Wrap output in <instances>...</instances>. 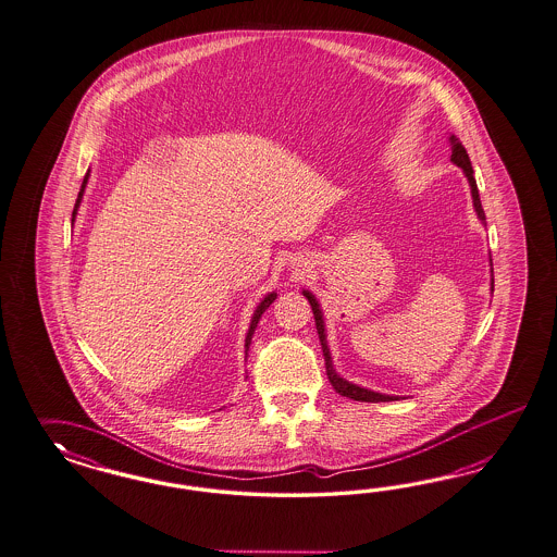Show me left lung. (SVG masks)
Here are the masks:
<instances>
[{"label":"left lung","mask_w":557,"mask_h":557,"mask_svg":"<svg viewBox=\"0 0 557 557\" xmlns=\"http://www.w3.org/2000/svg\"><path fill=\"white\" fill-rule=\"evenodd\" d=\"M449 145H451V161L456 163L457 168L463 169L470 187H472V200L473 208H475V214L478 219L482 220L486 224V214H484V208L480 202V191L475 186V177H473L472 161L468 157L466 147L459 143V138L456 135L449 136ZM492 261V259H490ZM492 292H494V275H492ZM304 296L306 300L312 306V312H314V322H317V331H319V338H321L322 355H324V366H326V375H329V382L333 384V388L337 389L341 396H347V398H354L359 403H392V400H398V396H388V394H380V392H371L368 388H361V386H355L351 382H347L345 377H341L335 368H333V359H331V351H329V345H326V331H324V317H322L321 304L314 298L312 292L304 289Z\"/></svg>","instance_id":"1"}]
</instances>
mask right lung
Here are the masks:
<instances>
[{"label":"right lung","instance_id":"right-lung-1","mask_svg":"<svg viewBox=\"0 0 557 557\" xmlns=\"http://www.w3.org/2000/svg\"><path fill=\"white\" fill-rule=\"evenodd\" d=\"M87 180H89V171L85 173L84 177V184H82V189H79V196H77V202H75V208H73V219H71V222L75 220V216H77V208H79V203H82V198H84V191L85 186H87ZM277 298V294L275 292H270L261 302H259V306L255 308L253 312V319H251V324H249V331H247V337H245V359H247V351H249V345H251V338H253L255 329H257V322H259V319H261V314L270 308V304L273 302Z\"/></svg>","mask_w":557,"mask_h":557}]
</instances>
